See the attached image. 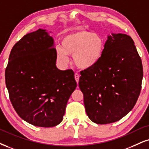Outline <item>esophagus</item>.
<instances>
[{"mask_svg": "<svg viewBox=\"0 0 149 149\" xmlns=\"http://www.w3.org/2000/svg\"><path fill=\"white\" fill-rule=\"evenodd\" d=\"M74 79L75 80H76L77 83H79V74H78V73H75L74 74Z\"/></svg>", "mask_w": 149, "mask_h": 149, "instance_id": "1", "label": "esophagus"}]
</instances>
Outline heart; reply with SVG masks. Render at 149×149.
Returning <instances> with one entry per match:
<instances>
[{"label": "heart", "mask_w": 149, "mask_h": 149, "mask_svg": "<svg viewBox=\"0 0 149 149\" xmlns=\"http://www.w3.org/2000/svg\"><path fill=\"white\" fill-rule=\"evenodd\" d=\"M61 47H56V57L66 63L68 55H73L74 63L81 69H89L100 62L104 54L105 42L98 34L77 29L62 36Z\"/></svg>", "instance_id": "b5f03b06"}]
</instances>
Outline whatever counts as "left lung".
<instances>
[{
    "label": "left lung",
    "instance_id": "8db88e82",
    "mask_svg": "<svg viewBox=\"0 0 149 149\" xmlns=\"http://www.w3.org/2000/svg\"><path fill=\"white\" fill-rule=\"evenodd\" d=\"M79 86L93 122H117L136 104L142 88V60L133 40L124 34L108 36L98 63L81 72Z\"/></svg>",
    "mask_w": 149,
    "mask_h": 149
}]
</instances>
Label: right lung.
<instances>
[{
    "label": "right lung",
    "instance_id": "obj_1",
    "mask_svg": "<svg viewBox=\"0 0 149 149\" xmlns=\"http://www.w3.org/2000/svg\"><path fill=\"white\" fill-rule=\"evenodd\" d=\"M54 40L45 30L26 34L11 50L5 84L13 107L25 122L52 127L63 120L77 87L72 70L56 67Z\"/></svg>",
    "mask_w": 149,
    "mask_h": 149
}]
</instances>
